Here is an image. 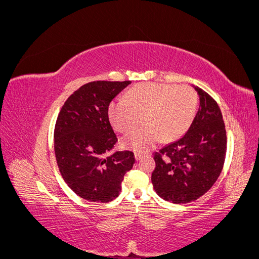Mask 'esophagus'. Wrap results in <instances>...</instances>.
I'll use <instances>...</instances> for the list:
<instances>
[{"instance_id": "obj_1", "label": "esophagus", "mask_w": 259, "mask_h": 259, "mask_svg": "<svg viewBox=\"0 0 259 259\" xmlns=\"http://www.w3.org/2000/svg\"><path fill=\"white\" fill-rule=\"evenodd\" d=\"M145 156V153H142V152H135V159L136 161H140Z\"/></svg>"}]
</instances>
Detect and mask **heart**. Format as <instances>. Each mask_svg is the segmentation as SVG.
I'll return each instance as SVG.
<instances>
[{
	"mask_svg": "<svg viewBox=\"0 0 259 259\" xmlns=\"http://www.w3.org/2000/svg\"><path fill=\"white\" fill-rule=\"evenodd\" d=\"M198 107V96L188 85L143 83L126 94V100L115 99L108 107V116L119 132H128L142 122L145 125L122 138V145L146 150L162 138L169 142L190 127Z\"/></svg>",
	"mask_w": 259,
	"mask_h": 259,
	"instance_id": "obj_1",
	"label": "heart"
}]
</instances>
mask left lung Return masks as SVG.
Listing matches in <instances>:
<instances>
[{"mask_svg": "<svg viewBox=\"0 0 259 259\" xmlns=\"http://www.w3.org/2000/svg\"><path fill=\"white\" fill-rule=\"evenodd\" d=\"M200 108L189 130L155 153L151 176L154 191L165 201L183 204L206 193L221 175L227 150L223 114L206 92L192 85Z\"/></svg>", "mask_w": 259, "mask_h": 259, "instance_id": "8db88e82", "label": "left lung"}]
</instances>
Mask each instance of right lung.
<instances>
[{
    "label": "right lung",
    "mask_w": 259,
    "mask_h": 259,
    "mask_svg": "<svg viewBox=\"0 0 259 259\" xmlns=\"http://www.w3.org/2000/svg\"><path fill=\"white\" fill-rule=\"evenodd\" d=\"M131 81H95L75 91L62 106L55 126V155L60 174L79 197L109 202L119 197L124 175L133 168L132 151L110 153L117 138L108 107Z\"/></svg>",
    "instance_id": "right-lung-1"
}]
</instances>
